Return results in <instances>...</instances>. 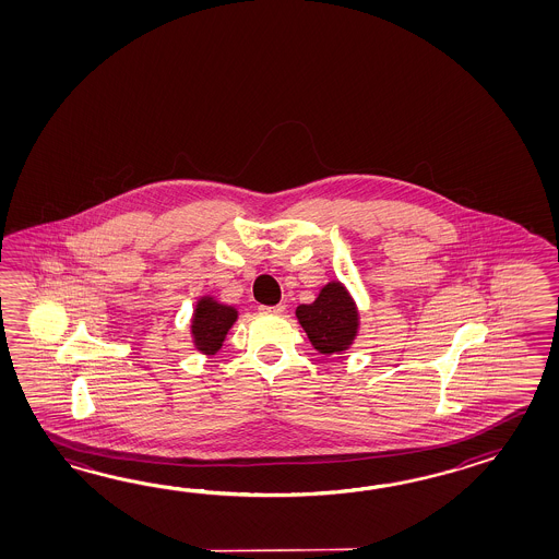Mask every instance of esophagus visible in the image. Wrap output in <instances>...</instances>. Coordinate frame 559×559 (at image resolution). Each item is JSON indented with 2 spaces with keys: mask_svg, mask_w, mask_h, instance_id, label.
<instances>
[{
  "mask_svg": "<svg viewBox=\"0 0 559 559\" xmlns=\"http://www.w3.org/2000/svg\"><path fill=\"white\" fill-rule=\"evenodd\" d=\"M285 306L282 304H277V306H260V311L262 313H272V316H280V313H284Z\"/></svg>",
  "mask_w": 559,
  "mask_h": 559,
  "instance_id": "1",
  "label": "esophagus"
}]
</instances>
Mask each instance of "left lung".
Wrapping results in <instances>:
<instances>
[{"label":"left lung","mask_w":559,"mask_h":559,"mask_svg":"<svg viewBox=\"0 0 559 559\" xmlns=\"http://www.w3.org/2000/svg\"><path fill=\"white\" fill-rule=\"evenodd\" d=\"M296 316L313 349L323 356H340L357 340L359 309L340 280L323 285L311 304L297 306Z\"/></svg>","instance_id":"obj_1"}]
</instances>
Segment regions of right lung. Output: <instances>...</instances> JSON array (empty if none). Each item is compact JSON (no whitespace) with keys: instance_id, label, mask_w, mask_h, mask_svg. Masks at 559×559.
Returning a JSON list of instances; mask_svg holds the SVG:
<instances>
[{"instance_id":"right-lung-1","label":"right lung","mask_w":559,"mask_h":559,"mask_svg":"<svg viewBox=\"0 0 559 559\" xmlns=\"http://www.w3.org/2000/svg\"><path fill=\"white\" fill-rule=\"evenodd\" d=\"M238 316L236 306L222 304L212 294L198 297L190 321L193 347L203 356H215L226 342L227 332L238 321Z\"/></svg>"}]
</instances>
